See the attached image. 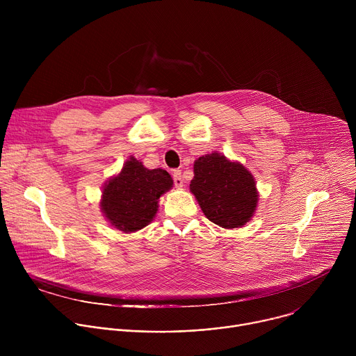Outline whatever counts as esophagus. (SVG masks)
I'll use <instances>...</instances> for the list:
<instances>
[{"mask_svg":"<svg viewBox=\"0 0 356 356\" xmlns=\"http://www.w3.org/2000/svg\"><path fill=\"white\" fill-rule=\"evenodd\" d=\"M173 180H175V186L176 187H183L184 186V179L181 176L180 170H173Z\"/></svg>","mask_w":356,"mask_h":356,"instance_id":"obj_1","label":"esophagus"}]
</instances>
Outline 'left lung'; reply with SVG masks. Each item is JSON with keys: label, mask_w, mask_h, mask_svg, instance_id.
Returning <instances> with one entry per match:
<instances>
[{"label": "left lung", "mask_w": 356, "mask_h": 356, "mask_svg": "<svg viewBox=\"0 0 356 356\" xmlns=\"http://www.w3.org/2000/svg\"><path fill=\"white\" fill-rule=\"evenodd\" d=\"M190 191L204 216L228 229L243 227L253 217L259 200L252 173L217 152L194 162Z\"/></svg>", "instance_id": "obj_1"}]
</instances>
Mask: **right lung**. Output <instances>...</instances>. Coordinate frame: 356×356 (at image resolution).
I'll use <instances>...</instances> for the list:
<instances>
[{"instance_id":"1","label":"right lung","mask_w":356,"mask_h":356,"mask_svg":"<svg viewBox=\"0 0 356 356\" xmlns=\"http://www.w3.org/2000/svg\"><path fill=\"white\" fill-rule=\"evenodd\" d=\"M172 187L173 180L166 170H150L131 156L121 172L104 184L101 211L114 228L135 232L155 218L161 195Z\"/></svg>"}]
</instances>
